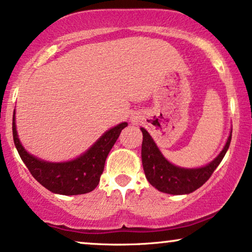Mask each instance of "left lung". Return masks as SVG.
<instances>
[{
	"label": "left lung",
	"instance_id": "left-lung-1",
	"mask_svg": "<svg viewBox=\"0 0 252 252\" xmlns=\"http://www.w3.org/2000/svg\"><path fill=\"white\" fill-rule=\"evenodd\" d=\"M140 130L143 132L142 162L146 179L161 192L170 194L190 193L202 187L223 159L231 140L230 135L221 153L207 166L202 168L187 169L174 166L167 161L153 142L150 133L143 128H140Z\"/></svg>",
	"mask_w": 252,
	"mask_h": 252
}]
</instances>
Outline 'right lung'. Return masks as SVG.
I'll list each match as a JSON object with an SVG mask.
<instances>
[{"label": "right lung", "mask_w": 252, "mask_h": 252, "mask_svg": "<svg viewBox=\"0 0 252 252\" xmlns=\"http://www.w3.org/2000/svg\"><path fill=\"white\" fill-rule=\"evenodd\" d=\"M128 123H121L103 133L98 142L76 160L63 163H50L32 157L24 150L16 131L15 112L12 135L16 149L32 176L49 191L60 194H83L91 192L99 184L105 161L122 130Z\"/></svg>", "instance_id": "obj_1"}]
</instances>
